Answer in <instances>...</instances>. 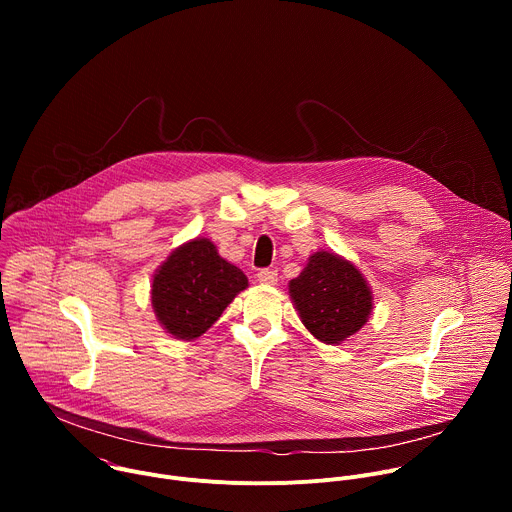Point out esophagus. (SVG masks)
<instances>
[{"label": "esophagus", "instance_id": "34e87169", "mask_svg": "<svg viewBox=\"0 0 512 512\" xmlns=\"http://www.w3.org/2000/svg\"><path fill=\"white\" fill-rule=\"evenodd\" d=\"M257 279L265 285H273L277 281V271L275 269H259Z\"/></svg>", "mask_w": 512, "mask_h": 512}]
</instances>
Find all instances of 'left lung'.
I'll return each mask as SVG.
<instances>
[{
	"label": "left lung",
	"mask_w": 512,
	"mask_h": 512,
	"mask_svg": "<svg viewBox=\"0 0 512 512\" xmlns=\"http://www.w3.org/2000/svg\"><path fill=\"white\" fill-rule=\"evenodd\" d=\"M304 326L326 344H340L367 324L373 294L362 273L346 259L318 251L304 271L289 281Z\"/></svg>",
	"instance_id": "obj_1"
}]
</instances>
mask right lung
Returning a JSON list of instances; mask_svg holds the SVG:
<instances>
[{
	"instance_id": "1",
	"label": "right lung",
	"mask_w": 512,
	"mask_h": 512,
	"mask_svg": "<svg viewBox=\"0 0 512 512\" xmlns=\"http://www.w3.org/2000/svg\"><path fill=\"white\" fill-rule=\"evenodd\" d=\"M247 283V275L218 255L208 239H194L156 271L152 306L166 332L194 340L221 318Z\"/></svg>"
}]
</instances>
